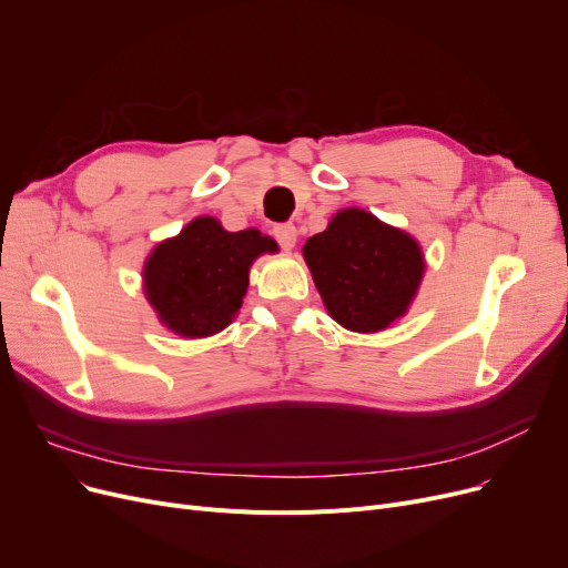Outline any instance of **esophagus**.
Returning <instances> with one entry per match:
<instances>
[{"instance_id":"1","label":"esophagus","mask_w":568,"mask_h":568,"mask_svg":"<svg viewBox=\"0 0 568 568\" xmlns=\"http://www.w3.org/2000/svg\"><path fill=\"white\" fill-rule=\"evenodd\" d=\"M274 239H276L281 248L292 251L294 244H296V227L292 223H278L274 227Z\"/></svg>"}]
</instances>
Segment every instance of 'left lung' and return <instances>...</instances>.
<instances>
[{"label":"left lung","mask_w":568,"mask_h":568,"mask_svg":"<svg viewBox=\"0 0 568 568\" xmlns=\"http://www.w3.org/2000/svg\"><path fill=\"white\" fill-rule=\"evenodd\" d=\"M329 315L352 332H379L405 315L424 274L414 239L362 209H343L304 246Z\"/></svg>","instance_id":"1"}]
</instances>
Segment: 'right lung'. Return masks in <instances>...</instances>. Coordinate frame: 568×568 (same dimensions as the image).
I'll return each mask as SVG.
<instances>
[{"label":"right lung","mask_w":568,"mask_h":568,"mask_svg":"<svg viewBox=\"0 0 568 568\" xmlns=\"http://www.w3.org/2000/svg\"><path fill=\"white\" fill-rule=\"evenodd\" d=\"M264 251L274 253L276 242L257 230L225 232L214 219H195L146 260V300L174 334L212 336L242 308L248 268Z\"/></svg>","instance_id":"right-lung-1"}]
</instances>
